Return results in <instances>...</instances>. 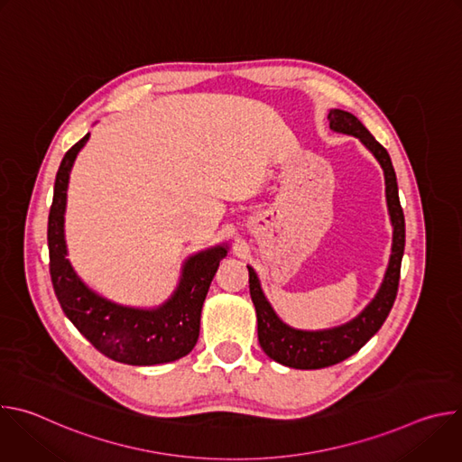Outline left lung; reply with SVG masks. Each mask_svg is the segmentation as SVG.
<instances>
[{
  "label": "left lung",
  "mask_w": 462,
  "mask_h": 462,
  "mask_svg": "<svg viewBox=\"0 0 462 462\" xmlns=\"http://www.w3.org/2000/svg\"><path fill=\"white\" fill-rule=\"evenodd\" d=\"M328 125L340 134L358 137L365 148L376 157L380 162L383 175H385V197L389 216L393 223V254L389 259V267L383 278V283L376 294V298L369 303V307L356 316L353 321L331 328V331H296L285 325L276 312L273 310L271 303L265 300L261 292L257 276L254 269L248 267V283H250V296L257 314V338L261 349L265 351L273 360L296 367V369H321L335 365L356 351L378 331L382 323L385 321L394 298L399 292V280H401V265L404 255L406 245V223L404 212L399 199V186L397 175H394L389 153L385 148L369 134L365 125L351 113L342 109H333L327 115Z\"/></svg>",
  "instance_id": "obj_1"
}]
</instances>
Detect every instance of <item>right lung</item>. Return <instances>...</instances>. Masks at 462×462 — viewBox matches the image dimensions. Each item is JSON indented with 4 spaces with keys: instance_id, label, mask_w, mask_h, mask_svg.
I'll list each match as a JSON object with an SVG mask.
<instances>
[{
    "instance_id": "add662e5",
    "label": "right lung",
    "mask_w": 462,
    "mask_h": 462,
    "mask_svg": "<svg viewBox=\"0 0 462 462\" xmlns=\"http://www.w3.org/2000/svg\"><path fill=\"white\" fill-rule=\"evenodd\" d=\"M88 139L89 134L63 155L54 180L47 226L49 273L54 294L65 316L104 356L129 365L173 362L188 355L199 338L203 301L226 248L216 246L189 257L177 292L155 310L120 307L91 292L65 259L68 250L63 239L69 171Z\"/></svg>"
}]
</instances>
